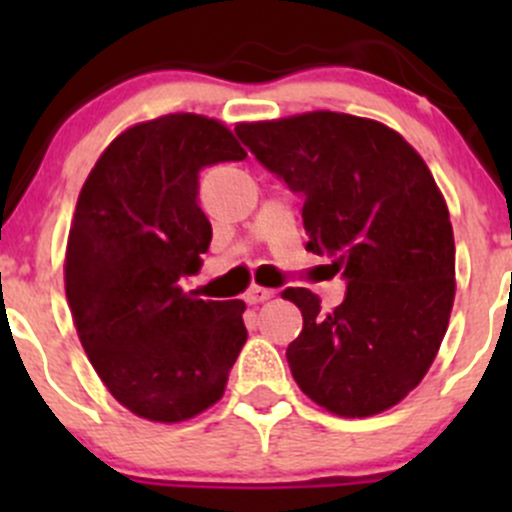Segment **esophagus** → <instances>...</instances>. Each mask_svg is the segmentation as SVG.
Returning <instances> with one entry per match:
<instances>
[{"instance_id":"esophagus-1","label":"esophagus","mask_w":512,"mask_h":512,"mask_svg":"<svg viewBox=\"0 0 512 512\" xmlns=\"http://www.w3.org/2000/svg\"><path fill=\"white\" fill-rule=\"evenodd\" d=\"M272 297H275V289L260 287V285H252L245 292V302L247 304H260V302H267V299H272Z\"/></svg>"}]
</instances>
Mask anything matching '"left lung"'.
Masks as SVG:
<instances>
[{
	"mask_svg": "<svg viewBox=\"0 0 512 512\" xmlns=\"http://www.w3.org/2000/svg\"><path fill=\"white\" fill-rule=\"evenodd\" d=\"M235 131L304 195L307 250L332 257L347 280L332 312L309 289L282 292L304 319L287 347L294 381L329 414L391 409L431 369L456 297L451 215L431 170L394 128L349 113L309 111Z\"/></svg>",
	"mask_w": 512,
	"mask_h": 512,
	"instance_id": "obj_1",
	"label": "left lung"
}]
</instances>
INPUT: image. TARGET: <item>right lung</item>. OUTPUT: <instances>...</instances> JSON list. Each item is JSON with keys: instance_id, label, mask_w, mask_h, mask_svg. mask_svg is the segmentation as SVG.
I'll return each mask as SVG.
<instances>
[{"instance_id": "right-lung-1", "label": "right lung", "mask_w": 512, "mask_h": 512, "mask_svg": "<svg viewBox=\"0 0 512 512\" xmlns=\"http://www.w3.org/2000/svg\"><path fill=\"white\" fill-rule=\"evenodd\" d=\"M245 156L225 123L168 113L113 138L76 200L64 260L74 327L113 399L148 421L180 423L218 404L247 342L242 299L180 287L213 237L200 168Z\"/></svg>"}]
</instances>
